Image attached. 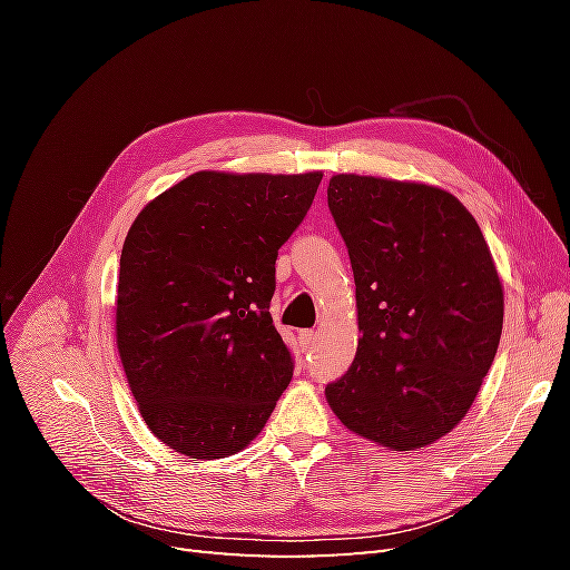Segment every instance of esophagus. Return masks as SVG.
I'll use <instances>...</instances> for the list:
<instances>
[{
    "label": "esophagus",
    "instance_id": "1",
    "mask_svg": "<svg viewBox=\"0 0 570 570\" xmlns=\"http://www.w3.org/2000/svg\"><path fill=\"white\" fill-rule=\"evenodd\" d=\"M316 337H318V335H316L314 331H302V333H299V342H302V347H306V350H308V347H314Z\"/></svg>",
    "mask_w": 570,
    "mask_h": 570
}]
</instances>
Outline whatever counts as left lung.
Masks as SVG:
<instances>
[{"label": "left lung", "instance_id": "obj_1", "mask_svg": "<svg viewBox=\"0 0 570 570\" xmlns=\"http://www.w3.org/2000/svg\"><path fill=\"white\" fill-rule=\"evenodd\" d=\"M327 206L350 252L361 337L325 400L352 433L416 452L475 402L502 337V278L475 218L442 187L337 174Z\"/></svg>", "mask_w": 570, "mask_h": 570}]
</instances>
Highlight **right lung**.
<instances>
[{
  "instance_id": "obj_1",
  "label": "right lung",
  "mask_w": 570,
  "mask_h": 570,
  "mask_svg": "<svg viewBox=\"0 0 570 570\" xmlns=\"http://www.w3.org/2000/svg\"><path fill=\"white\" fill-rule=\"evenodd\" d=\"M321 178L197 170L132 220L116 347L142 421L178 454L245 450L289 385L292 356L268 312L275 258Z\"/></svg>"
}]
</instances>
